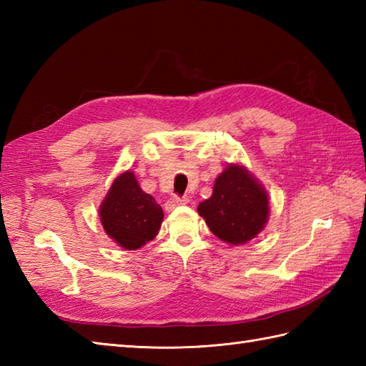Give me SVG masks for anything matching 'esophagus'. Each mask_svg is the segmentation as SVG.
<instances>
[{
	"instance_id": "obj_1",
	"label": "esophagus",
	"mask_w": 366,
	"mask_h": 366,
	"mask_svg": "<svg viewBox=\"0 0 366 366\" xmlns=\"http://www.w3.org/2000/svg\"><path fill=\"white\" fill-rule=\"evenodd\" d=\"M184 204H187V199H185V198H179V197H173V198H169V199L167 201L165 209L169 212V211H173V209H176V207H179V206H184Z\"/></svg>"
}]
</instances>
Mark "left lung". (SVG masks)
Wrapping results in <instances>:
<instances>
[{
  "mask_svg": "<svg viewBox=\"0 0 366 366\" xmlns=\"http://www.w3.org/2000/svg\"><path fill=\"white\" fill-rule=\"evenodd\" d=\"M269 195L264 185L239 163H228L215 177L212 197L198 204L209 229L223 242H250L269 220Z\"/></svg>",
  "mask_w": 366,
  "mask_h": 366,
  "instance_id": "left-lung-1",
  "label": "left lung"
}]
</instances>
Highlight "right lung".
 Segmentation results:
<instances>
[{
  "mask_svg": "<svg viewBox=\"0 0 366 366\" xmlns=\"http://www.w3.org/2000/svg\"><path fill=\"white\" fill-rule=\"evenodd\" d=\"M107 236L124 250H138L159 234L163 211L152 195L142 190L134 171L114 179L99 207Z\"/></svg>",
  "mask_w": 366,
  "mask_h": 366,
  "instance_id": "add662e5",
  "label": "right lung"
}]
</instances>
